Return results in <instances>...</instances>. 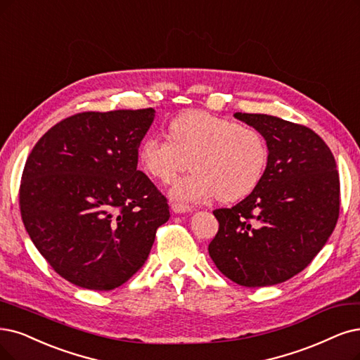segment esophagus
<instances>
[{
	"instance_id": "1",
	"label": "esophagus",
	"mask_w": 360,
	"mask_h": 360,
	"mask_svg": "<svg viewBox=\"0 0 360 360\" xmlns=\"http://www.w3.org/2000/svg\"><path fill=\"white\" fill-rule=\"evenodd\" d=\"M172 210L175 214H188V212H191V207L182 203H172Z\"/></svg>"
}]
</instances>
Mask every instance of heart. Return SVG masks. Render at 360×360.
<instances>
[{
	"label": "heart",
	"instance_id": "b5f03b06",
	"mask_svg": "<svg viewBox=\"0 0 360 360\" xmlns=\"http://www.w3.org/2000/svg\"><path fill=\"white\" fill-rule=\"evenodd\" d=\"M169 139L150 135L138 148L146 175L170 182L187 166L190 175L173 182L170 197L182 203L234 202L254 190L267 166L269 146L261 131L248 124L190 110L167 126Z\"/></svg>",
	"mask_w": 360,
	"mask_h": 360
}]
</instances>
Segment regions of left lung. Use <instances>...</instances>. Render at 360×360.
<instances>
[{
	"label": "left lung",
	"mask_w": 360,
	"mask_h": 360,
	"mask_svg": "<svg viewBox=\"0 0 360 360\" xmlns=\"http://www.w3.org/2000/svg\"><path fill=\"white\" fill-rule=\"evenodd\" d=\"M269 146L262 178L231 209H217L219 230L209 245L218 270L237 285L282 283L322 250L340 214L335 158L316 133L267 114L236 112Z\"/></svg>",
	"instance_id": "left-lung-1"
}]
</instances>
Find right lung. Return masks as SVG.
<instances>
[{
	"mask_svg": "<svg viewBox=\"0 0 360 360\" xmlns=\"http://www.w3.org/2000/svg\"><path fill=\"white\" fill-rule=\"evenodd\" d=\"M153 108L82 112L32 148L20 214L32 243L59 276L91 290L126 283L146 261L169 206L138 170Z\"/></svg>",
	"mask_w": 360,
	"mask_h": 360,
	"instance_id": "add662e5",
	"label": "right lung"
}]
</instances>
